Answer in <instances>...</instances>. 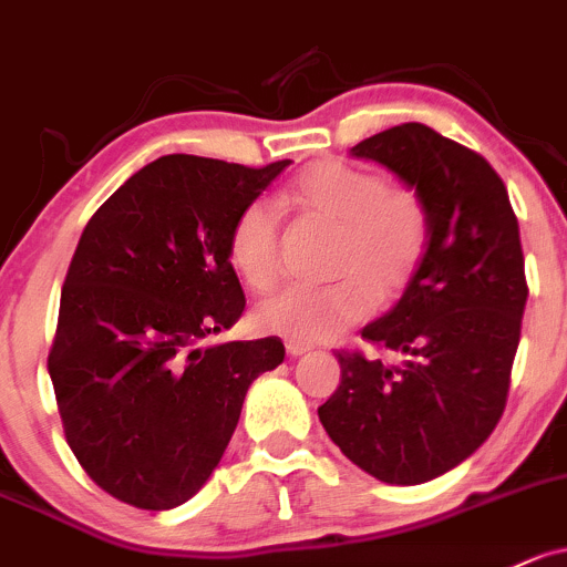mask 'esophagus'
<instances>
[{"label":"esophagus","mask_w":567,"mask_h":567,"mask_svg":"<svg viewBox=\"0 0 567 567\" xmlns=\"http://www.w3.org/2000/svg\"><path fill=\"white\" fill-rule=\"evenodd\" d=\"M286 351H289V357H302V354H308L310 346L300 343V340H289V343H286Z\"/></svg>","instance_id":"1"}]
</instances>
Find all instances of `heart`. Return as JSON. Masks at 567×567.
Instances as JSON below:
<instances>
[{"instance_id":"b5f03b06","label":"heart","mask_w":567,"mask_h":567,"mask_svg":"<svg viewBox=\"0 0 567 567\" xmlns=\"http://www.w3.org/2000/svg\"><path fill=\"white\" fill-rule=\"evenodd\" d=\"M286 205L334 224L330 284H295L257 306L261 330L310 343L362 321L375 302L411 286L430 246L432 213L424 194L381 173L340 159L310 162L284 194ZM229 261L251 289H272L281 276V216L254 199L229 229Z\"/></svg>"}]
</instances>
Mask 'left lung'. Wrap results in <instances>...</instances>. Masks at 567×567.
I'll use <instances>...</instances> for the list:
<instances>
[{
  "instance_id": "obj_1",
  "label": "left lung",
  "mask_w": 567,
  "mask_h": 567,
  "mask_svg": "<svg viewBox=\"0 0 567 567\" xmlns=\"http://www.w3.org/2000/svg\"><path fill=\"white\" fill-rule=\"evenodd\" d=\"M351 154L416 186L432 233L398 306L362 330L400 362L340 349V386L319 419L364 473L424 484L467 460L503 416L529 291L519 221L492 164L430 126H392Z\"/></svg>"
}]
</instances>
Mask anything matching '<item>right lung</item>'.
Returning a JSON list of instances; mask_svg holds the SVG:
<instances>
[{
	"label": "right lung",
	"instance_id": "1",
	"mask_svg": "<svg viewBox=\"0 0 567 567\" xmlns=\"http://www.w3.org/2000/svg\"><path fill=\"white\" fill-rule=\"evenodd\" d=\"M289 159L246 167L169 154L89 218L48 354L66 443L115 501L167 511L203 489L248 386L284 362L281 338L199 349L246 308L229 229Z\"/></svg>",
	"mask_w": 567,
	"mask_h": 567
}]
</instances>
